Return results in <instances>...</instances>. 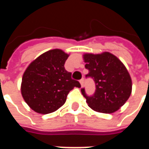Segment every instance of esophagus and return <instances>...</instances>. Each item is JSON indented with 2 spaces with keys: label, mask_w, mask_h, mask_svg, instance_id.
<instances>
[{
  "label": "esophagus",
  "mask_w": 149,
  "mask_h": 149,
  "mask_svg": "<svg viewBox=\"0 0 149 149\" xmlns=\"http://www.w3.org/2000/svg\"><path fill=\"white\" fill-rule=\"evenodd\" d=\"M80 84H81V87L83 86V84H84V79H81V81H80Z\"/></svg>",
  "instance_id": "esophagus-1"
}]
</instances>
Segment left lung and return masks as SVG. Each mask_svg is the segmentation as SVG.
<instances>
[{
    "label": "left lung",
    "mask_w": 149,
    "mask_h": 149,
    "mask_svg": "<svg viewBox=\"0 0 149 149\" xmlns=\"http://www.w3.org/2000/svg\"><path fill=\"white\" fill-rule=\"evenodd\" d=\"M83 60L90 77L96 84L93 96L88 97L84 88L81 93L88 105L94 111L113 113L123 106L132 93V79L125 65L111 52L84 53Z\"/></svg>",
    "instance_id": "1"
}]
</instances>
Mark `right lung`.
<instances>
[{
	"label": "right lung",
	"mask_w": 149,
	"mask_h": 149,
	"mask_svg": "<svg viewBox=\"0 0 149 149\" xmlns=\"http://www.w3.org/2000/svg\"><path fill=\"white\" fill-rule=\"evenodd\" d=\"M69 54L59 49L44 52L25 69L21 85L23 99L37 113L55 112L65 103L67 95L81 84L71 78L65 63Z\"/></svg>",
	"instance_id": "obj_1"
}]
</instances>
